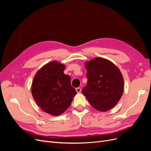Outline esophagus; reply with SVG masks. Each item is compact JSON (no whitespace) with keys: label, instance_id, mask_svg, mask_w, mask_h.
Segmentation results:
<instances>
[{"label":"esophagus","instance_id":"obj_1","mask_svg":"<svg viewBox=\"0 0 151 151\" xmlns=\"http://www.w3.org/2000/svg\"><path fill=\"white\" fill-rule=\"evenodd\" d=\"M76 90L77 93H80L81 92V88H77L76 89Z\"/></svg>","mask_w":151,"mask_h":151}]
</instances>
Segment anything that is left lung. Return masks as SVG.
Segmentation results:
<instances>
[{
    "instance_id": "8db88e82",
    "label": "left lung",
    "mask_w": 151,
    "mask_h": 151,
    "mask_svg": "<svg viewBox=\"0 0 151 151\" xmlns=\"http://www.w3.org/2000/svg\"><path fill=\"white\" fill-rule=\"evenodd\" d=\"M87 86L82 90L91 106L106 111L119 101L123 93L124 81L120 70L103 58H95L86 63Z\"/></svg>"
}]
</instances>
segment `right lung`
Instances as JSON below:
<instances>
[{
    "label": "right lung",
    "mask_w": 151,
    "mask_h": 151,
    "mask_svg": "<svg viewBox=\"0 0 151 151\" xmlns=\"http://www.w3.org/2000/svg\"><path fill=\"white\" fill-rule=\"evenodd\" d=\"M64 69V65L57 61L50 62L38 71L32 83V95L36 103L43 111L54 116L64 112L77 94Z\"/></svg>",
    "instance_id": "1"
}]
</instances>
